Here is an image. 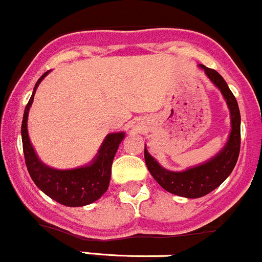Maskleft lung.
Returning a JSON list of instances; mask_svg holds the SVG:
<instances>
[{"mask_svg":"<svg viewBox=\"0 0 262 262\" xmlns=\"http://www.w3.org/2000/svg\"><path fill=\"white\" fill-rule=\"evenodd\" d=\"M200 67L204 70L211 82L220 90L230 110L231 131L226 145L209 161L188 167L184 171H170L164 168L148 154L145 146L146 166L157 184L170 193L187 199L202 198L220 186L232 172L237 162L241 143V116L237 101L227 86L226 81L217 71L205 67L204 64H200Z\"/></svg>","mask_w":262,"mask_h":262,"instance_id":"1","label":"left lung"}]
</instances>
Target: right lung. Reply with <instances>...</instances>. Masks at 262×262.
Here are the masks:
<instances>
[{
    "label": "right lung",
    "mask_w": 262,
    "mask_h": 262,
    "mask_svg": "<svg viewBox=\"0 0 262 262\" xmlns=\"http://www.w3.org/2000/svg\"><path fill=\"white\" fill-rule=\"evenodd\" d=\"M45 72L36 82L32 96L26 105L22 120V146H24L25 161L31 179L42 192L46 193L58 204L70 207H78L90 205L98 200L107 191L110 179H111V166L114 157L121 141L125 137V132L108 134L103 140L100 150L91 164L72 170H57L41 162L31 145L29 131H27V119L29 111L33 102L36 89L41 81L49 75Z\"/></svg>",
    "instance_id": "1"
}]
</instances>
